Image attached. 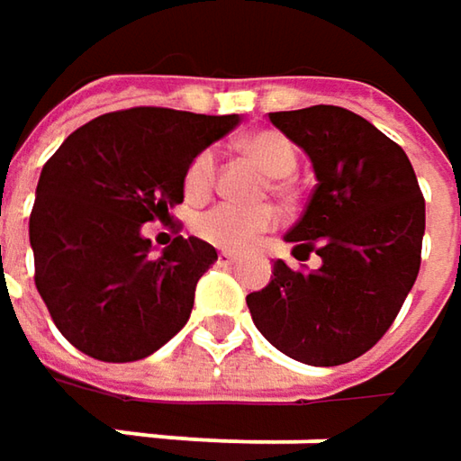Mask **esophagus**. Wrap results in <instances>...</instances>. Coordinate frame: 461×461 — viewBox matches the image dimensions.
I'll list each match as a JSON object with an SVG mask.
<instances>
[{"label": "esophagus", "instance_id": "esophagus-1", "mask_svg": "<svg viewBox=\"0 0 461 461\" xmlns=\"http://www.w3.org/2000/svg\"><path fill=\"white\" fill-rule=\"evenodd\" d=\"M218 264H221V267H233V264H239V257L222 251V254H218Z\"/></svg>", "mask_w": 461, "mask_h": 461}]
</instances>
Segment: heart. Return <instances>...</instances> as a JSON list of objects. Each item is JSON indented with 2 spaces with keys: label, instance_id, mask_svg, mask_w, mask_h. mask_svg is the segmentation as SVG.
I'll list each match as a JSON object with an SVG mask.
<instances>
[{
  "label": "heart",
  "instance_id": "b5f03b06",
  "mask_svg": "<svg viewBox=\"0 0 461 461\" xmlns=\"http://www.w3.org/2000/svg\"><path fill=\"white\" fill-rule=\"evenodd\" d=\"M243 149L257 158L269 176H276V179L290 176L297 167V151L293 143L285 135L272 133V131L246 138ZM215 168H218V153L212 149H204L189 161L185 171V194L189 200H200L212 189ZM275 225L276 212L272 207H264V204L240 207L233 203H221L194 218V233L218 249L240 251V249H249L261 233L272 230Z\"/></svg>",
  "mask_w": 461,
  "mask_h": 461
}]
</instances>
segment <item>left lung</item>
I'll list each match as a JSON object with an SVG mask.
<instances>
[{"label":"left lung","mask_w":461,"mask_h":461,"mask_svg":"<svg viewBox=\"0 0 461 461\" xmlns=\"http://www.w3.org/2000/svg\"><path fill=\"white\" fill-rule=\"evenodd\" d=\"M308 153L318 185L285 240L321 257L315 272L275 261L272 282L246 297L269 344L312 366L346 364L393 326L420 269L426 203L395 140L333 104L269 113Z\"/></svg>","instance_id":"8db88e82"}]
</instances>
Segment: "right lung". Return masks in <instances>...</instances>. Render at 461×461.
<instances>
[{"instance_id":"1","label":"right lung","mask_w":461,"mask_h":461,"mask_svg":"<svg viewBox=\"0 0 461 461\" xmlns=\"http://www.w3.org/2000/svg\"><path fill=\"white\" fill-rule=\"evenodd\" d=\"M239 122L133 107L95 117L48 158L30 246L35 287L68 344L99 362H138L185 328L218 251L179 236L153 254L140 228L185 203L189 161Z\"/></svg>"}]
</instances>
